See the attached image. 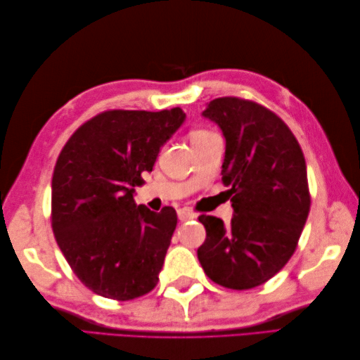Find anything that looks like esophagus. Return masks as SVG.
Returning a JSON list of instances; mask_svg holds the SVG:
<instances>
[{
	"label": "esophagus",
	"mask_w": 360,
	"mask_h": 360,
	"mask_svg": "<svg viewBox=\"0 0 360 360\" xmlns=\"http://www.w3.org/2000/svg\"><path fill=\"white\" fill-rule=\"evenodd\" d=\"M178 218H179L181 221L195 219V218H196V213L192 212L190 209H179V210H178Z\"/></svg>",
	"instance_id": "34e87169"
}]
</instances>
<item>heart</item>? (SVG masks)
Instances as JSON below:
<instances>
[{
    "mask_svg": "<svg viewBox=\"0 0 360 360\" xmlns=\"http://www.w3.org/2000/svg\"><path fill=\"white\" fill-rule=\"evenodd\" d=\"M209 134H210V133L205 131V129H192V131H190V141L195 142V141H198V139H202V137L209 136Z\"/></svg>",
    "mask_w": 360,
    "mask_h": 360,
    "instance_id": "1",
    "label": "heart"
}]
</instances>
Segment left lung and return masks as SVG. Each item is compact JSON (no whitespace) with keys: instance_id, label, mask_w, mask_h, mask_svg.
<instances>
[{"instance_id":"obj_1","label":"left lung","mask_w":360,"mask_h":360,"mask_svg":"<svg viewBox=\"0 0 360 360\" xmlns=\"http://www.w3.org/2000/svg\"><path fill=\"white\" fill-rule=\"evenodd\" d=\"M202 116L226 137L223 182L233 217L201 215L205 241L198 259L205 275L229 289H252L272 278L295 252L311 196L307 162L277 114L238 97L212 101Z\"/></svg>"}]
</instances>
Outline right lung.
Returning <instances> with one entry per match:
<instances>
[{
	"mask_svg": "<svg viewBox=\"0 0 360 360\" xmlns=\"http://www.w3.org/2000/svg\"><path fill=\"white\" fill-rule=\"evenodd\" d=\"M186 112L111 110L85 122L66 142L52 176L51 219L60 250L97 295L133 300L158 285L178 223L134 202V187Z\"/></svg>",
	"mask_w": 360,
	"mask_h": 360,
	"instance_id": "obj_1",
	"label": "right lung"
}]
</instances>
